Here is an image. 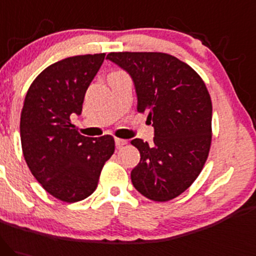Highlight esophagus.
Instances as JSON below:
<instances>
[{"instance_id": "1", "label": "esophagus", "mask_w": 256, "mask_h": 256, "mask_svg": "<svg viewBox=\"0 0 256 256\" xmlns=\"http://www.w3.org/2000/svg\"><path fill=\"white\" fill-rule=\"evenodd\" d=\"M127 140H124V139H120V138H116V139H114V144H116V148H123V146L124 145H127Z\"/></svg>"}]
</instances>
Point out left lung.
<instances>
[{"label": "left lung", "mask_w": 256, "mask_h": 256, "mask_svg": "<svg viewBox=\"0 0 256 256\" xmlns=\"http://www.w3.org/2000/svg\"><path fill=\"white\" fill-rule=\"evenodd\" d=\"M106 59L132 77L138 111L148 114L154 129L152 145L130 142L140 152L132 182L148 200H173L197 179L210 148L213 108L204 82L191 66L166 53L118 52Z\"/></svg>", "instance_id": "left-lung-1"}]
</instances>
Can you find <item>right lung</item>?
I'll return each instance as SVG.
<instances>
[{
  "instance_id": "right-lung-1",
  "label": "right lung",
  "mask_w": 256,
  "mask_h": 256,
  "mask_svg": "<svg viewBox=\"0 0 256 256\" xmlns=\"http://www.w3.org/2000/svg\"><path fill=\"white\" fill-rule=\"evenodd\" d=\"M104 59L100 53L54 62L36 77L25 96L20 116L24 158L42 188L62 202L90 196L114 151L111 136H81L71 123L72 114H81L86 92Z\"/></svg>"
}]
</instances>
